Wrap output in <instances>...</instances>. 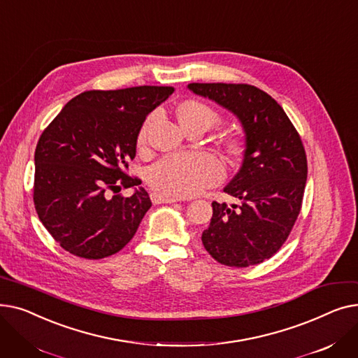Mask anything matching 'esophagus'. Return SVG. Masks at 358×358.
I'll return each instance as SVG.
<instances>
[{"mask_svg": "<svg viewBox=\"0 0 358 358\" xmlns=\"http://www.w3.org/2000/svg\"><path fill=\"white\" fill-rule=\"evenodd\" d=\"M150 200H152V203H155V204L180 201L178 197H171V196H165V194H159V193H152V194H150Z\"/></svg>", "mask_w": 358, "mask_h": 358, "instance_id": "1", "label": "esophagus"}]
</instances>
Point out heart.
I'll return each instance as SVG.
<instances>
[{
  "mask_svg": "<svg viewBox=\"0 0 358 358\" xmlns=\"http://www.w3.org/2000/svg\"><path fill=\"white\" fill-rule=\"evenodd\" d=\"M177 115L182 126L201 122L212 126L216 115L212 108L199 101L182 103ZM146 142V126L139 134V145ZM223 177L222 162L209 152L169 154L148 169V182L154 190L171 197H190L206 187L219 182Z\"/></svg>",
  "mask_w": 358,
  "mask_h": 358,
  "instance_id": "b5f03b06",
  "label": "heart"
}]
</instances>
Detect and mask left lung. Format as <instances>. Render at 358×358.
Wrapping results in <instances>:
<instances>
[{
    "label": "left lung",
    "instance_id": "8db88e82",
    "mask_svg": "<svg viewBox=\"0 0 358 358\" xmlns=\"http://www.w3.org/2000/svg\"><path fill=\"white\" fill-rule=\"evenodd\" d=\"M189 90L234 113L245 138L242 165L223 189L239 201L212 203L203 245L220 264H259L286 242L302 208L308 178L302 139L281 106L254 85L193 83Z\"/></svg>",
    "mask_w": 358,
    "mask_h": 358
}]
</instances>
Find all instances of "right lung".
<instances>
[{"label": "right lung", "instance_id": "add662e5", "mask_svg": "<svg viewBox=\"0 0 358 358\" xmlns=\"http://www.w3.org/2000/svg\"><path fill=\"white\" fill-rule=\"evenodd\" d=\"M173 87L142 85L81 92L43 130L34 152L33 200L59 245L81 258L119 252L136 234L150 199L124 174L136 155L141 127ZM134 188L129 198L108 190Z\"/></svg>", "mask_w": 358, "mask_h": 358}]
</instances>
